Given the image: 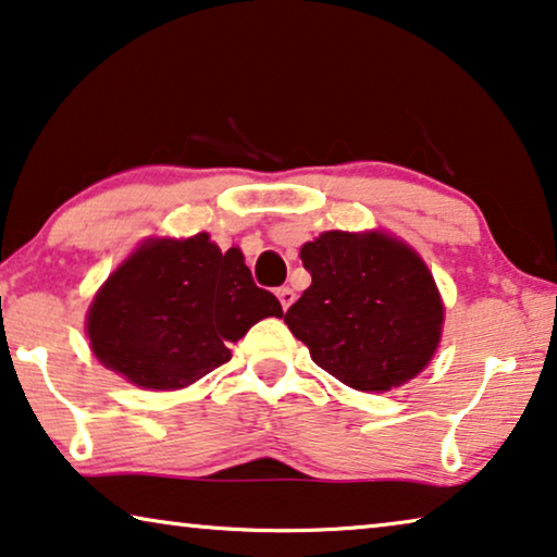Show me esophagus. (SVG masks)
<instances>
[{"instance_id":"obj_1","label":"esophagus","mask_w":557,"mask_h":557,"mask_svg":"<svg viewBox=\"0 0 557 557\" xmlns=\"http://www.w3.org/2000/svg\"><path fill=\"white\" fill-rule=\"evenodd\" d=\"M277 300H280V305H282V310H287L289 305L295 302V293L289 287H280L277 289Z\"/></svg>"}]
</instances>
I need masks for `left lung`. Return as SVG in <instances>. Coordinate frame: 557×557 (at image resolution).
I'll list each match as a JSON object with an SVG mask.
<instances>
[{
    "mask_svg": "<svg viewBox=\"0 0 557 557\" xmlns=\"http://www.w3.org/2000/svg\"><path fill=\"white\" fill-rule=\"evenodd\" d=\"M312 285L285 325L322 370L362 393H387L433 360L445 307L422 257L385 232H322L302 245Z\"/></svg>",
    "mask_w": 557,
    "mask_h": 557,
    "instance_id": "1",
    "label": "left lung"
}]
</instances>
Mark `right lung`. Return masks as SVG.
<instances>
[{"instance_id":"obj_1","label":"right lung","mask_w":557,"mask_h":557,"mask_svg":"<svg viewBox=\"0 0 557 557\" xmlns=\"http://www.w3.org/2000/svg\"><path fill=\"white\" fill-rule=\"evenodd\" d=\"M264 318H282V307L255 285L243 252L197 232L139 245L95 295L87 337L132 385L180 389L225 364L230 345Z\"/></svg>"}]
</instances>
